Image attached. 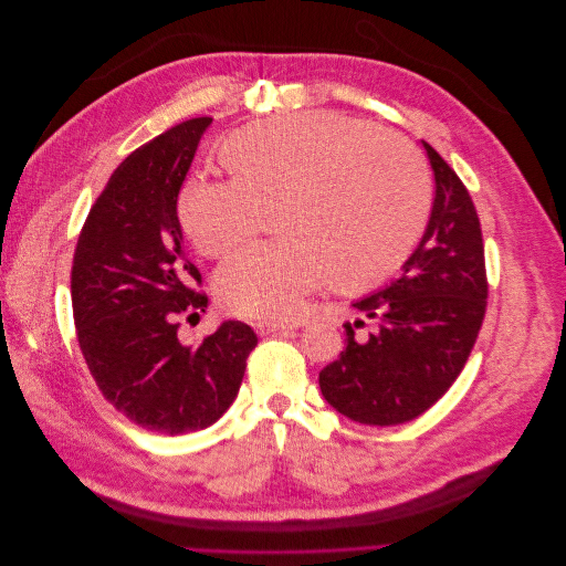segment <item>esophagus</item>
Masks as SVG:
<instances>
[{"mask_svg": "<svg viewBox=\"0 0 566 566\" xmlns=\"http://www.w3.org/2000/svg\"><path fill=\"white\" fill-rule=\"evenodd\" d=\"M254 328H256V333H260V335H285V333H290V331H295V325H285V323H276V321H260V323H256L254 325Z\"/></svg>", "mask_w": 566, "mask_h": 566, "instance_id": "esophagus-1", "label": "esophagus"}]
</instances>
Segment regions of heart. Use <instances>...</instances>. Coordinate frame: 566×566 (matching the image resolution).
<instances>
[{"label":"heart","mask_w":566,"mask_h":566,"mask_svg":"<svg viewBox=\"0 0 566 566\" xmlns=\"http://www.w3.org/2000/svg\"><path fill=\"white\" fill-rule=\"evenodd\" d=\"M233 179H188L179 219L193 245L224 256L279 208L281 241L256 243L221 266L229 312L281 321L333 273L373 283L397 269L430 214L432 179L420 150L397 132L335 113H297L238 129L224 144Z\"/></svg>","instance_id":"heart-1"}]
</instances>
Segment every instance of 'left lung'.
Listing matches in <instances>:
<instances>
[{
	"label": "left lung",
	"instance_id": "left-lung-1",
	"mask_svg": "<svg viewBox=\"0 0 566 566\" xmlns=\"http://www.w3.org/2000/svg\"><path fill=\"white\" fill-rule=\"evenodd\" d=\"M434 169L430 224L401 276L354 302L378 323L368 339L347 323L345 352L318 373L325 401L364 424H401L432 408L465 368L486 314L482 227L465 184L424 144Z\"/></svg>",
	"mask_w": 566,
	"mask_h": 566
}]
</instances>
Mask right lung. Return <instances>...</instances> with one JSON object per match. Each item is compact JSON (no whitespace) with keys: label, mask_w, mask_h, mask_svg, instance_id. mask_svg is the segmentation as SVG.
Listing matches in <instances>:
<instances>
[{"label":"right lung","mask_w":566,"mask_h":566,"mask_svg":"<svg viewBox=\"0 0 566 566\" xmlns=\"http://www.w3.org/2000/svg\"><path fill=\"white\" fill-rule=\"evenodd\" d=\"M210 123L186 119L115 169L84 219L71 269L77 342L98 391L134 424L169 437L227 413L256 347L241 321L221 323L196 347L177 335L208 306L177 198Z\"/></svg>","instance_id":"obj_1"}]
</instances>
